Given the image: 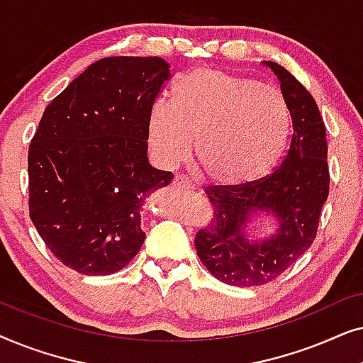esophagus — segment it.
I'll list each match as a JSON object with an SVG mask.
<instances>
[{
	"mask_svg": "<svg viewBox=\"0 0 363 363\" xmlns=\"http://www.w3.org/2000/svg\"><path fill=\"white\" fill-rule=\"evenodd\" d=\"M173 186H178V188H193V183L190 178L186 177H182V175H177L173 178Z\"/></svg>",
	"mask_w": 363,
	"mask_h": 363,
	"instance_id": "esophagus-1",
	"label": "esophagus"
}]
</instances>
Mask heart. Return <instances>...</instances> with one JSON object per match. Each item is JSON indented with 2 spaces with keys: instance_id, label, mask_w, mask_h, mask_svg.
I'll use <instances>...</instances> for the list:
<instances>
[{
  "instance_id": "obj_1",
  "label": "heart",
  "mask_w": 363,
  "mask_h": 363,
  "mask_svg": "<svg viewBox=\"0 0 363 363\" xmlns=\"http://www.w3.org/2000/svg\"><path fill=\"white\" fill-rule=\"evenodd\" d=\"M289 130V107L277 89L211 67L178 79L172 106L158 101L148 113V143L158 162L168 167L183 162L195 138L201 172L230 185L266 175Z\"/></svg>"
}]
</instances>
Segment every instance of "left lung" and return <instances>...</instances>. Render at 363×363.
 Listing matches in <instances>:
<instances>
[{
  "instance_id": "1",
  "label": "left lung",
  "mask_w": 363,
  "mask_h": 363,
  "mask_svg": "<svg viewBox=\"0 0 363 363\" xmlns=\"http://www.w3.org/2000/svg\"><path fill=\"white\" fill-rule=\"evenodd\" d=\"M262 64L279 79L289 107V148L281 165L261 180L208 186L213 218L195 238L206 269L240 287L274 281L309 250L330 183L325 125L314 97L287 69ZM259 212L272 214L280 226L271 238L256 242L247 236L245 225Z\"/></svg>"
}]
</instances>
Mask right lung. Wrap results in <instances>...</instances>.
<instances>
[{
    "label": "right lung",
    "mask_w": 363,
    "mask_h": 363,
    "mask_svg": "<svg viewBox=\"0 0 363 363\" xmlns=\"http://www.w3.org/2000/svg\"><path fill=\"white\" fill-rule=\"evenodd\" d=\"M162 57H104L46 107L28 155L29 216L64 266L106 276L145 241L143 200L172 182L148 163V113L170 79Z\"/></svg>",
    "instance_id": "right-lung-1"
}]
</instances>
